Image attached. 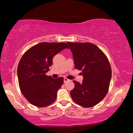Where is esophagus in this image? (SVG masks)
Returning a JSON list of instances; mask_svg holds the SVG:
<instances>
[{
    "instance_id": "1",
    "label": "esophagus",
    "mask_w": 133,
    "mask_h": 133,
    "mask_svg": "<svg viewBox=\"0 0 133 133\" xmlns=\"http://www.w3.org/2000/svg\"><path fill=\"white\" fill-rule=\"evenodd\" d=\"M69 81H70V80L67 79V78H64V79H63V81H64V82H68Z\"/></svg>"
}]
</instances>
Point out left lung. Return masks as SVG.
Returning a JSON list of instances; mask_svg holds the SVG:
<instances>
[{
  "label": "left lung",
  "instance_id": "8db88e82",
  "mask_svg": "<svg viewBox=\"0 0 133 133\" xmlns=\"http://www.w3.org/2000/svg\"><path fill=\"white\" fill-rule=\"evenodd\" d=\"M73 56L75 68L82 70L83 79L74 81L71 91L72 100L82 107L90 108L99 103L107 95L111 79L108 59L101 49L90 42H67Z\"/></svg>",
  "mask_w": 133,
  "mask_h": 133
}]
</instances>
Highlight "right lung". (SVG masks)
Listing matches in <instances>:
<instances>
[{
    "label": "right lung",
    "instance_id": "1",
    "mask_svg": "<svg viewBox=\"0 0 133 133\" xmlns=\"http://www.w3.org/2000/svg\"><path fill=\"white\" fill-rule=\"evenodd\" d=\"M65 48H69L66 43L42 42L23 54L17 67L18 81L22 93L32 105L45 107L56 101L63 77L53 79L46 72L54 56Z\"/></svg>",
    "mask_w": 133,
    "mask_h": 133
}]
</instances>
